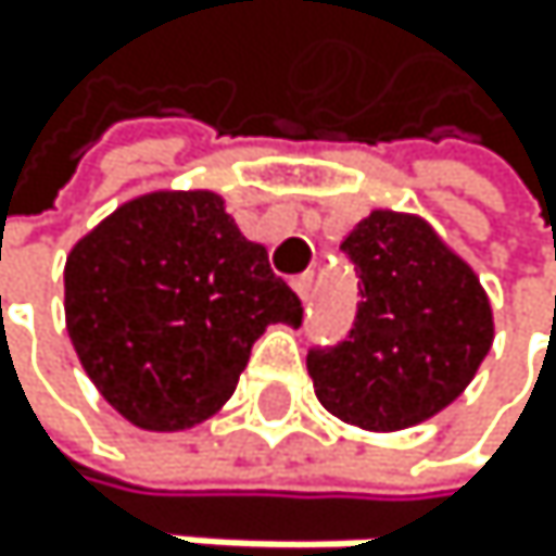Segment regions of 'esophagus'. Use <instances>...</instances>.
Returning a JSON list of instances; mask_svg holds the SVG:
<instances>
[{
	"label": "esophagus",
	"mask_w": 556,
	"mask_h": 556,
	"mask_svg": "<svg viewBox=\"0 0 556 556\" xmlns=\"http://www.w3.org/2000/svg\"><path fill=\"white\" fill-rule=\"evenodd\" d=\"M293 290H296V296H300V300H309V293H313V273H300V276H293Z\"/></svg>",
	"instance_id": "obj_1"
}]
</instances>
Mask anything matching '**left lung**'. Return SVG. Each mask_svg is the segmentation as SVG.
Returning a JSON list of instances; mask_svg holds the SVG:
<instances>
[{
	"label": "left lung",
	"mask_w": 556,
	"mask_h": 556,
	"mask_svg": "<svg viewBox=\"0 0 556 556\" xmlns=\"http://www.w3.org/2000/svg\"><path fill=\"white\" fill-rule=\"evenodd\" d=\"M340 250L359 273V303L340 343L306 353L319 403L363 430H403L440 414L494 343L473 269L424 219L390 210L356 223Z\"/></svg>",
	"instance_id": "obj_1"
}]
</instances>
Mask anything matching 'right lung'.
Here are the masks:
<instances>
[{"mask_svg": "<svg viewBox=\"0 0 556 556\" xmlns=\"http://www.w3.org/2000/svg\"><path fill=\"white\" fill-rule=\"evenodd\" d=\"M269 324H303L216 193H153L119 206L66 260V327L89 380L142 430L216 414Z\"/></svg>", "mask_w": 556, "mask_h": 556, "instance_id": "add662e5", "label": "right lung"}]
</instances>
